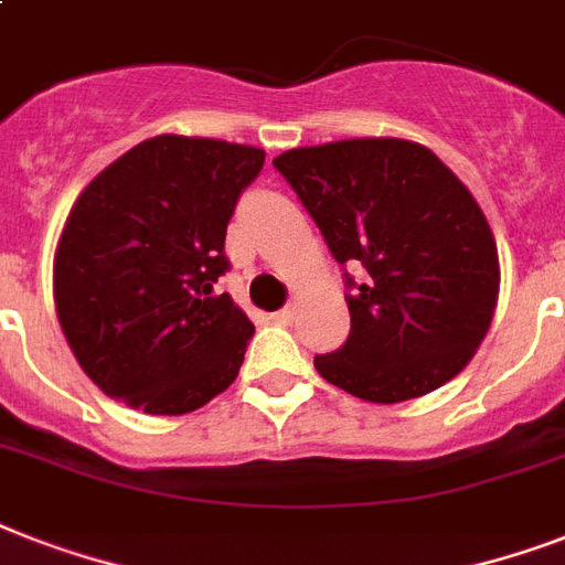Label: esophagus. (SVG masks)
<instances>
[{
  "instance_id": "1",
  "label": "esophagus",
  "mask_w": 565,
  "mask_h": 565,
  "mask_svg": "<svg viewBox=\"0 0 565 565\" xmlns=\"http://www.w3.org/2000/svg\"><path fill=\"white\" fill-rule=\"evenodd\" d=\"M273 319L278 322V326H292V319H296V308H292V305H287V308L278 310Z\"/></svg>"
}]
</instances>
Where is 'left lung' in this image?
<instances>
[{
  "mask_svg": "<svg viewBox=\"0 0 565 565\" xmlns=\"http://www.w3.org/2000/svg\"><path fill=\"white\" fill-rule=\"evenodd\" d=\"M275 170L308 207L337 264L370 278L345 296L352 334L317 354L328 384L398 404L463 372L499 305V248L481 204L428 146L354 137L301 146Z\"/></svg>",
  "mask_w": 565,
  "mask_h": 565,
  "instance_id": "obj_1",
  "label": "left lung"
}]
</instances>
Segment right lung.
<instances>
[{
    "label": "right lung",
    "mask_w": 565,
    "mask_h": 565,
    "mask_svg": "<svg viewBox=\"0 0 565 565\" xmlns=\"http://www.w3.org/2000/svg\"><path fill=\"white\" fill-rule=\"evenodd\" d=\"M264 149L158 135L75 199L52 266L57 322L110 398L152 416L199 411L228 390L255 326L228 292L225 228Z\"/></svg>",
    "instance_id": "1"
}]
</instances>
